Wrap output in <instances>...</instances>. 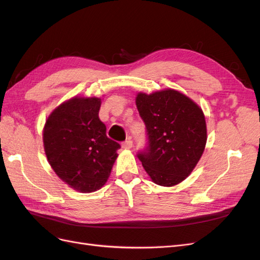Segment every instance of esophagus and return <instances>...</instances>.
Returning a JSON list of instances; mask_svg holds the SVG:
<instances>
[{
    "mask_svg": "<svg viewBox=\"0 0 260 260\" xmlns=\"http://www.w3.org/2000/svg\"><path fill=\"white\" fill-rule=\"evenodd\" d=\"M132 146H133V143H132L131 140L124 141V142L122 143V147H123V148H131Z\"/></svg>",
    "mask_w": 260,
    "mask_h": 260,
    "instance_id": "obj_1",
    "label": "esophagus"
}]
</instances>
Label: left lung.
Wrapping results in <instances>:
<instances>
[{"label":"left lung","mask_w":260,"mask_h":260,"mask_svg":"<svg viewBox=\"0 0 260 260\" xmlns=\"http://www.w3.org/2000/svg\"><path fill=\"white\" fill-rule=\"evenodd\" d=\"M137 107L146 127L147 145L139 159L153 182L174 186L191 174L207 141L205 116L179 91L139 93Z\"/></svg>","instance_id":"8db88e82"}]
</instances>
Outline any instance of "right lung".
I'll return each instance as SVG.
<instances>
[{
    "label": "right lung",
    "mask_w": 260,
    "mask_h": 260,
    "mask_svg": "<svg viewBox=\"0 0 260 260\" xmlns=\"http://www.w3.org/2000/svg\"><path fill=\"white\" fill-rule=\"evenodd\" d=\"M101 99L73 98L55 108L43 130L44 151L53 170L70 187L91 193L111 175L120 144L100 120Z\"/></svg>",
    "instance_id": "1"
}]
</instances>
